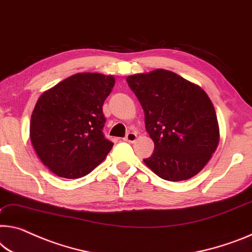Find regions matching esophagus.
Segmentation results:
<instances>
[{"label":"esophagus","instance_id":"34e87169","mask_svg":"<svg viewBox=\"0 0 252 252\" xmlns=\"http://www.w3.org/2000/svg\"><path fill=\"white\" fill-rule=\"evenodd\" d=\"M136 138H137L136 133H133V131H129V133L127 134L126 136H125V138H124V141L129 142V143H134L135 141H136Z\"/></svg>","mask_w":252,"mask_h":252}]
</instances>
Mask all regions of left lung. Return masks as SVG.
I'll use <instances>...</instances> for the list:
<instances>
[{
	"instance_id": "8db88e82",
	"label": "left lung",
	"mask_w": 252,
	"mask_h": 252,
	"mask_svg": "<svg viewBox=\"0 0 252 252\" xmlns=\"http://www.w3.org/2000/svg\"><path fill=\"white\" fill-rule=\"evenodd\" d=\"M126 81L144 110L145 128L154 142L145 164L168 181L197 175L220 141L218 117L206 92L162 68Z\"/></svg>"
}]
</instances>
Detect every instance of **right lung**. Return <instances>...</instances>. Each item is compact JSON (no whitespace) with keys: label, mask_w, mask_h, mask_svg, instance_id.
I'll return each mask as SVG.
<instances>
[{"label":"right lung","mask_w":252,"mask_h":252,"mask_svg":"<svg viewBox=\"0 0 252 252\" xmlns=\"http://www.w3.org/2000/svg\"><path fill=\"white\" fill-rule=\"evenodd\" d=\"M115 77L77 73L42 94L30 121V139L42 163L56 176L90 173L113 149L102 133L104 100Z\"/></svg>","instance_id":"right-lung-1"}]
</instances>
